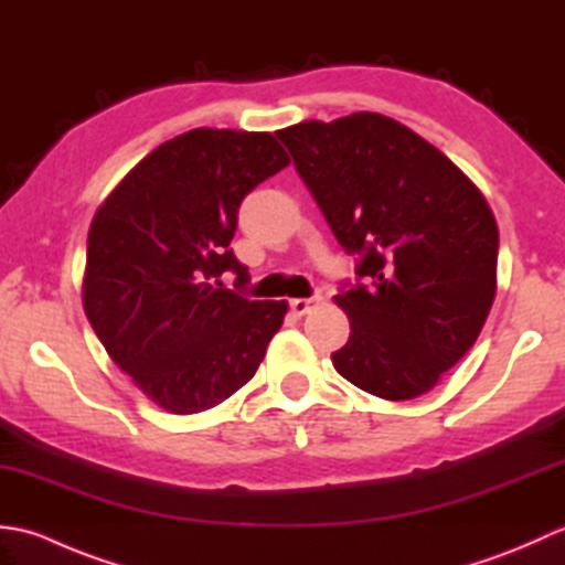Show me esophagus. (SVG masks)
Returning a JSON list of instances; mask_svg holds the SVG:
<instances>
[{"mask_svg": "<svg viewBox=\"0 0 565 565\" xmlns=\"http://www.w3.org/2000/svg\"><path fill=\"white\" fill-rule=\"evenodd\" d=\"M320 306V296H310V298H294L291 310L296 316H306L310 310Z\"/></svg>", "mask_w": 565, "mask_h": 565, "instance_id": "34e87169", "label": "esophagus"}]
</instances>
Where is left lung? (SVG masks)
<instances>
[{"instance_id":"8db88e82","label":"left lung","mask_w":565,"mask_h":565,"mask_svg":"<svg viewBox=\"0 0 565 565\" xmlns=\"http://www.w3.org/2000/svg\"><path fill=\"white\" fill-rule=\"evenodd\" d=\"M366 284L334 296L347 381L386 401L431 391L481 334L498 289V223L447 154L395 118L356 111L279 130Z\"/></svg>"}]
</instances>
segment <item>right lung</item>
Instances as JSON below:
<instances>
[{
	"mask_svg": "<svg viewBox=\"0 0 565 565\" xmlns=\"http://www.w3.org/2000/svg\"><path fill=\"white\" fill-rule=\"evenodd\" d=\"M291 162L271 134L194 128L162 142L94 213L82 306L114 364L172 415L223 403L255 376L289 303L249 301L227 247L237 209Z\"/></svg>",
	"mask_w": 565,
	"mask_h": 565,
	"instance_id": "obj_1",
	"label": "right lung"
}]
</instances>
